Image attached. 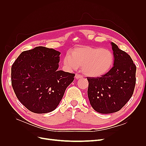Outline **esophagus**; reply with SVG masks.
<instances>
[{"label":"esophagus","instance_id":"obj_1","mask_svg":"<svg viewBox=\"0 0 146 146\" xmlns=\"http://www.w3.org/2000/svg\"><path fill=\"white\" fill-rule=\"evenodd\" d=\"M83 76H82V75L80 74H76V76H75V78H76V79H79V78H82Z\"/></svg>","mask_w":146,"mask_h":146}]
</instances>
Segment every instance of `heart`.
<instances>
[{"label":"heart","instance_id":"1","mask_svg":"<svg viewBox=\"0 0 146 146\" xmlns=\"http://www.w3.org/2000/svg\"><path fill=\"white\" fill-rule=\"evenodd\" d=\"M114 57L113 52L100 47L81 46L74 48L71 54L67 53L63 58L66 69L72 70L82 66V71L91 77H99L112 68Z\"/></svg>","mask_w":146,"mask_h":146}]
</instances>
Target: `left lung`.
Masks as SVG:
<instances>
[{"label": "left lung", "mask_w": 146, "mask_h": 146, "mask_svg": "<svg viewBox=\"0 0 146 146\" xmlns=\"http://www.w3.org/2000/svg\"><path fill=\"white\" fill-rule=\"evenodd\" d=\"M114 66L100 77H87L88 96L95 111L109 114L119 111L133 94L136 67L130 56L111 42Z\"/></svg>", "instance_id": "obj_1"}]
</instances>
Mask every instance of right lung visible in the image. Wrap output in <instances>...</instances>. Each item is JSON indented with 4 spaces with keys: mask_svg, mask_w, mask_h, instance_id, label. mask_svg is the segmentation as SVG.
<instances>
[{
    "mask_svg": "<svg viewBox=\"0 0 146 146\" xmlns=\"http://www.w3.org/2000/svg\"><path fill=\"white\" fill-rule=\"evenodd\" d=\"M61 53L39 46L24 51L13 64L11 84L17 98L30 111L47 113L57 107L74 74L58 70Z\"/></svg>",
    "mask_w": 146,
    "mask_h": 146,
    "instance_id": "1",
    "label": "right lung"
}]
</instances>
